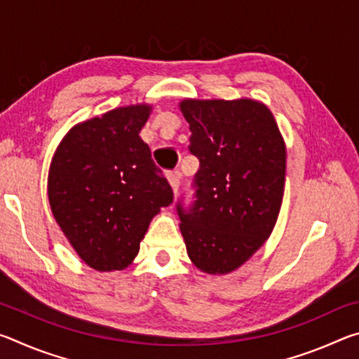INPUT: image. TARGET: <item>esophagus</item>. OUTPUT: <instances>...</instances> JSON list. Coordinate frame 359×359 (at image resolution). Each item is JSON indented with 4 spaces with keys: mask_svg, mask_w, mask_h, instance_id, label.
<instances>
[{
    "mask_svg": "<svg viewBox=\"0 0 359 359\" xmlns=\"http://www.w3.org/2000/svg\"><path fill=\"white\" fill-rule=\"evenodd\" d=\"M168 180H169V184H171V187H172V191L177 194L179 187H180V172L179 171L168 172Z\"/></svg>",
    "mask_w": 359,
    "mask_h": 359,
    "instance_id": "esophagus-1",
    "label": "esophagus"
}]
</instances>
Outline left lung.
<instances>
[{
    "mask_svg": "<svg viewBox=\"0 0 359 359\" xmlns=\"http://www.w3.org/2000/svg\"><path fill=\"white\" fill-rule=\"evenodd\" d=\"M188 150L199 160L194 201L177 203L188 257L228 274L269 238L280 212L287 150L274 115L252 100H185Z\"/></svg>",
    "mask_w": 359,
    "mask_h": 359,
    "instance_id": "1",
    "label": "left lung"
}]
</instances>
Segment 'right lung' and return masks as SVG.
Instances as JSON below:
<instances>
[{"label":"right lung","mask_w":359,"mask_h":359,"mask_svg":"<svg viewBox=\"0 0 359 359\" xmlns=\"http://www.w3.org/2000/svg\"><path fill=\"white\" fill-rule=\"evenodd\" d=\"M149 106H128L74 126L48 172V203L79 257L96 271L125 269L150 220L174 193L141 137Z\"/></svg>","instance_id":"obj_1"}]
</instances>
